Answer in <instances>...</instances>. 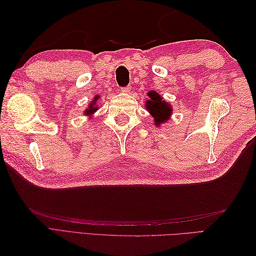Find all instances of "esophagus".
I'll list each match as a JSON object with an SVG mask.
<instances>
[{"label": "esophagus", "instance_id": "34e87169", "mask_svg": "<svg viewBox=\"0 0 256 256\" xmlns=\"http://www.w3.org/2000/svg\"><path fill=\"white\" fill-rule=\"evenodd\" d=\"M123 94H128L130 91H131V88H130V86H125V88H122V90H121Z\"/></svg>", "mask_w": 256, "mask_h": 256}]
</instances>
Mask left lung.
Segmentation results:
<instances>
[{
    "mask_svg": "<svg viewBox=\"0 0 256 256\" xmlns=\"http://www.w3.org/2000/svg\"><path fill=\"white\" fill-rule=\"evenodd\" d=\"M148 99L145 100V108L153 118L155 126L160 128L162 124H165L170 120L172 106L170 102L162 99V96L155 90L148 91Z\"/></svg>",
    "mask_w": 256,
    "mask_h": 256,
    "instance_id": "8db88e82",
    "label": "left lung"
}]
</instances>
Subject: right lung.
<instances>
[{"mask_svg":"<svg viewBox=\"0 0 256 256\" xmlns=\"http://www.w3.org/2000/svg\"><path fill=\"white\" fill-rule=\"evenodd\" d=\"M99 99H100V96L99 94H96V96H94V99H92V101L89 103L88 106H86V110L84 111V116H89V118H92V116H94V114L96 112L98 108H99V106H96L98 104V100H99Z\"/></svg>","mask_w":256,"mask_h":256,"instance_id":"right-lung-1","label":"right lung"}]
</instances>
